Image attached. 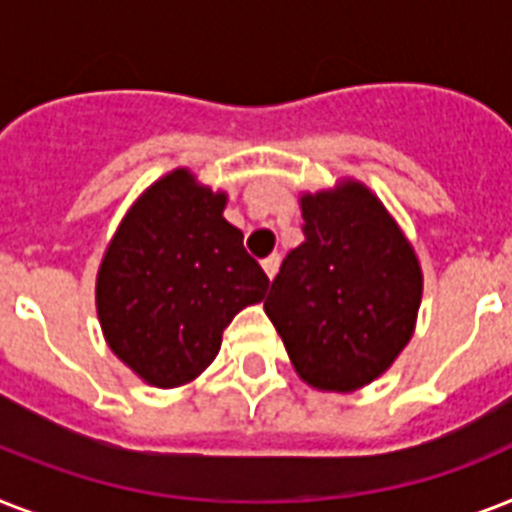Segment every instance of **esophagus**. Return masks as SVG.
Listing matches in <instances>:
<instances>
[{"label": "esophagus", "mask_w": 512, "mask_h": 512, "mask_svg": "<svg viewBox=\"0 0 512 512\" xmlns=\"http://www.w3.org/2000/svg\"><path fill=\"white\" fill-rule=\"evenodd\" d=\"M279 263H281L279 255L265 257V260H263V271H265V276H268V279H273V276H276V271H279Z\"/></svg>", "instance_id": "esophagus-1"}]
</instances>
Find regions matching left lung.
I'll list each match as a JSON object with an SVG mask.
<instances>
[{
	"label": "left lung",
	"instance_id": "obj_1",
	"mask_svg": "<svg viewBox=\"0 0 512 512\" xmlns=\"http://www.w3.org/2000/svg\"><path fill=\"white\" fill-rule=\"evenodd\" d=\"M305 241L284 257L265 313L297 374L319 390L380 377L412 337L422 297L414 249L364 185L303 196Z\"/></svg>",
	"mask_w": 512,
	"mask_h": 512
}]
</instances>
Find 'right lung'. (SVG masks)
Segmentation results:
<instances>
[{
  "mask_svg": "<svg viewBox=\"0 0 512 512\" xmlns=\"http://www.w3.org/2000/svg\"><path fill=\"white\" fill-rule=\"evenodd\" d=\"M223 207L225 193L172 172L140 196L100 265L98 316L108 345L156 388L199 377L233 316L268 289Z\"/></svg>",
  "mask_w": 512,
  "mask_h": 512,
  "instance_id": "1",
  "label": "right lung"
}]
</instances>
